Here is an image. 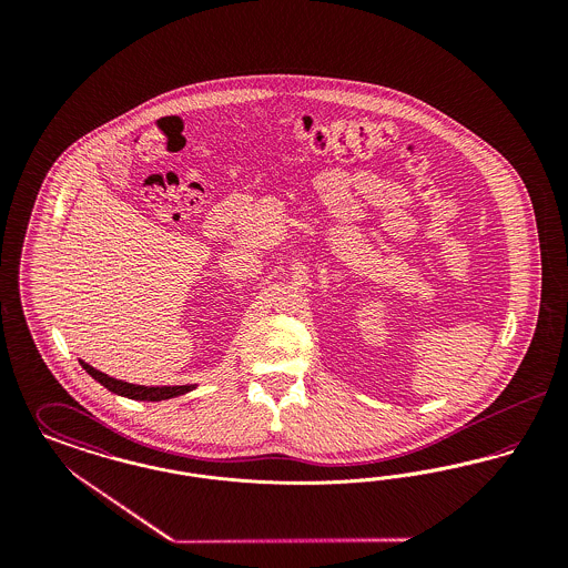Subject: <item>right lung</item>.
Instances as JSON below:
<instances>
[{
	"instance_id": "right-lung-1",
	"label": "right lung",
	"mask_w": 568,
	"mask_h": 568,
	"mask_svg": "<svg viewBox=\"0 0 568 568\" xmlns=\"http://www.w3.org/2000/svg\"><path fill=\"white\" fill-rule=\"evenodd\" d=\"M82 368L95 378L98 383H102L106 389H110L112 394H119V396H125V398H132V400H151V403H160V400H168V398H174V396H181L185 392H191L193 385H176V387H144V385H134V383H125V381H116V378L109 377L100 371H95L93 366L81 362Z\"/></svg>"
}]
</instances>
